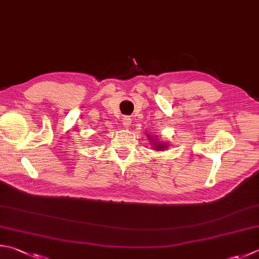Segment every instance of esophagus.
<instances>
[{
  "label": "esophagus",
  "mask_w": 259,
  "mask_h": 259,
  "mask_svg": "<svg viewBox=\"0 0 259 259\" xmlns=\"http://www.w3.org/2000/svg\"><path fill=\"white\" fill-rule=\"evenodd\" d=\"M124 125V127H126V128H130L131 127V125H132V119L130 118V117H124L123 118V123H121Z\"/></svg>",
  "instance_id": "34e87169"
}]
</instances>
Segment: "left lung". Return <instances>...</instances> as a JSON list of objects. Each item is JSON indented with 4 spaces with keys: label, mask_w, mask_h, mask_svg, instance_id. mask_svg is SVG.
Returning a JSON list of instances; mask_svg holds the SVG:
<instances>
[{
    "label": "left lung",
    "mask_w": 259,
    "mask_h": 259,
    "mask_svg": "<svg viewBox=\"0 0 259 259\" xmlns=\"http://www.w3.org/2000/svg\"><path fill=\"white\" fill-rule=\"evenodd\" d=\"M146 136H148L149 142L151 143V148H153L154 151H165L169 148L168 143H163V142H161V141H159V139L158 140L154 139L155 136H152L150 134H148Z\"/></svg>",
    "instance_id": "1"
}]
</instances>
